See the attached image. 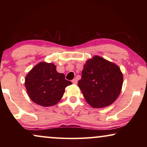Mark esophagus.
I'll return each instance as SVG.
<instances>
[{
  "instance_id": "34e87169",
  "label": "esophagus",
  "mask_w": 147,
  "mask_h": 147,
  "mask_svg": "<svg viewBox=\"0 0 147 147\" xmlns=\"http://www.w3.org/2000/svg\"><path fill=\"white\" fill-rule=\"evenodd\" d=\"M72 83H73L74 84H78V80L76 79H74L73 80H72Z\"/></svg>"
}]
</instances>
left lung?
<instances>
[{"instance_id":"8db88e82","label":"left lung","mask_w":147,"mask_h":147,"mask_svg":"<svg viewBox=\"0 0 147 147\" xmlns=\"http://www.w3.org/2000/svg\"><path fill=\"white\" fill-rule=\"evenodd\" d=\"M82 73L78 86L92 107H107L117 99L122 90L123 75L116 64L95 55L86 62Z\"/></svg>"}]
</instances>
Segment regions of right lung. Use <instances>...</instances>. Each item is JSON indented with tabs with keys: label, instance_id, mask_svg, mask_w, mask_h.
Listing matches in <instances>:
<instances>
[{
	"label": "right lung",
	"instance_id": "obj_1",
	"mask_svg": "<svg viewBox=\"0 0 147 147\" xmlns=\"http://www.w3.org/2000/svg\"><path fill=\"white\" fill-rule=\"evenodd\" d=\"M71 84L63 74L57 71L56 65L43 61L30 70L25 81L30 99L44 107L57 104L63 97L65 88Z\"/></svg>",
	"mask_w": 147,
	"mask_h": 147
}]
</instances>
